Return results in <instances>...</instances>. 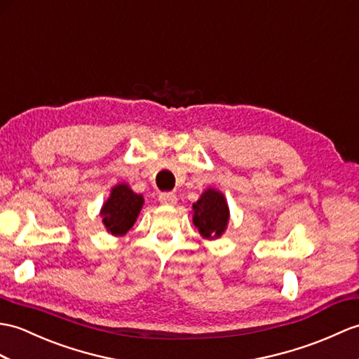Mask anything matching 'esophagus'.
<instances>
[{"instance_id": "obj_1", "label": "esophagus", "mask_w": 359, "mask_h": 359, "mask_svg": "<svg viewBox=\"0 0 359 359\" xmlns=\"http://www.w3.org/2000/svg\"><path fill=\"white\" fill-rule=\"evenodd\" d=\"M159 200L162 205H176L177 203V196L172 193H162L159 196Z\"/></svg>"}]
</instances>
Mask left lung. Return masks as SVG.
<instances>
[{
    "instance_id": "obj_1",
    "label": "left lung",
    "mask_w": 359,
    "mask_h": 359,
    "mask_svg": "<svg viewBox=\"0 0 359 359\" xmlns=\"http://www.w3.org/2000/svg\"><path fill=\"white\" fill-rule=\"evenodd\" d=\"M193 223L200 236L205 238H219L228 226L229 208L226 198L217 189H206L193 205Z\"/></svg>"
}]
</instances>
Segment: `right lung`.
I'll return each instance as SVG.
<instances>
[{
	"label": "right lung",
	"mask_w": 359,
	"mask_h": 359,
	"mask_svg": "<svg viewBox=\"0 0 359 359\" xmlns=\"http://www.w3.org/2000/svg\"><path fill=\"white\" fill-rule=\"evenodd\" d=\"M142 205H144V197L133 193L127 183L113 187L110 197L101 210L102 223L107 231L113 236L127 234L128 229L135 224Z\"/></svg>",
	"instance_id": "right-lung-1"
}]
</instances>
